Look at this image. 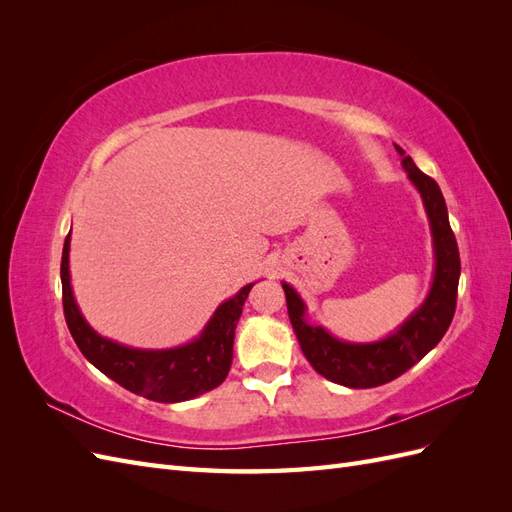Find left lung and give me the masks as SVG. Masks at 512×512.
I'll return each instance as SVG.
<instances>
[{
	"instance_id": "left-lung-1",
	"label": "left lung",
	"mask_w": 512,
	"mask_h": 512,
	"mask_svg": "<svg viewBox=\"0 0 512 512\" xmlns=\"http://www.w3.org/2000/svg\"><path fill=\"white\" fill-rule=\"evenodd\" d=\"M395 149L401 156V166L408 173V179L423 198L431 228L436 267H433V282L425 301L391 335L378 339V342L356 344L331 335L322 324H309L305 320L307 307L301 294L282 282L288 316L305 359L320 376L348 386V389H371V386L386 384L406 374L429 350L438 346L455 316L461 262L455 235L448 224L444 196L440 185L421 173L404 149L397 145Z\"/></svg>"
}]
</instances>
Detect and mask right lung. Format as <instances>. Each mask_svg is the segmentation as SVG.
<instances>
[{
	"mask_svg": "<svg viewBox=\"0 0 512 512\" xmlns=\"http://www.w3.org/2000/svg\"><path fill=\"white\" fill-rule=\"evenodd\" d=\"M254 284L243 286L235 297L220 303L205 329L192 342L164 350L130 348L91 329L76 305L70 284V235L66 237L64 254H61L64 316L76 346L91 365L121 384L123 389L153 401H162V404L194 399L213 391L226 380L232 363L237 322Z\"/></svg>",
	"mask_w": 512,
	"mask_h": 512,
	"instance_id": "right-lung-1",
	"label": "right lung"
}]
</instances>
